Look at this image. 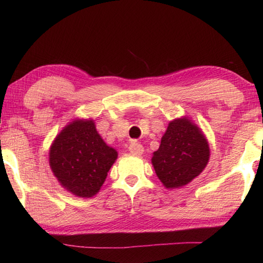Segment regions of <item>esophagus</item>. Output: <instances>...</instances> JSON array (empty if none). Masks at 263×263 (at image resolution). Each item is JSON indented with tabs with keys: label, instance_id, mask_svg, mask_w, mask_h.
<instances>
[{
	"label": "esophagus",
	"instance_id": "1",
	"mask_svg": "<svg viewBox=\"0 0 263 263\" xmlns=\"http://www.w3.org/2000/svg\"><path fill=\"white\" fill-rule=\"evenodd\" d=\"M128 151L133 155H141L142 152H144V147H142V145L139 144V142H132L130 147H128Z\"/></svg>",
	"mask_w": 263,
	"mask_h": 263
}]
</instances>
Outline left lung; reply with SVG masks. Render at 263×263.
<instances>
[{
    "mask_svg": "<svg viewBox=\"0 0 263 263\" xmlns=\"http://www.w3.org/2000/svg\"><path fill=\"white\" fill-rule=\"evenodd\" d=\"M209 157L210 148L202 131L182 118L169 123L152 163L166 188H180L201 174Z\"/></svg>",
    "mask_w": 263,
    "mask_h": 263,
    "instance_id": "1",
    "label": "left lung"
}]
</instances>
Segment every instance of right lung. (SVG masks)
<instances>
[{
    "mask_svg": "<svg viewBox=\"0 0 263 263\" xmlns=\"http://www.w3.org/2000/svg\"><path fill=\"white\" fill-rule=\"evenodd\" d=\"M117 152L109 147L92 121H74L55 138L50 166L64 188L79 197L99 193Z\"/></svg>",
    "mask_w": 263,
    "mask_h": 263,
    "instance_id": "right-lung-1",
    "label": "right lung"
}]
</instances>
